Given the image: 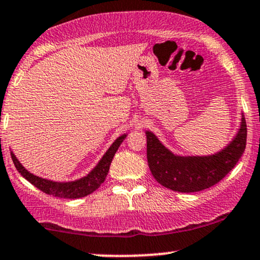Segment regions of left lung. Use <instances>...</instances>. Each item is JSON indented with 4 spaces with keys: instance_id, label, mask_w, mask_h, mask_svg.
Instances as JSON below:
<instances>
[{
    "instance_id": "1",
    "label": "left lung",
    "mask_w": 260,
    "mask_h": 260,
    "mask_svg": "<svg viewBox=\"0 0 260 260\" xmlns=\"http://www.w3.org/2000/svg\"><path fill=\"white\" fill-rule=\"evenodd\" d=\"M145 134L148 165L155 180L175 192L192 193L214 186L235 168L246 149L247 124L242 115L232 142L208 156H178L164 147L154 133L147 131Z\"/></svg>"
}]
</instances>
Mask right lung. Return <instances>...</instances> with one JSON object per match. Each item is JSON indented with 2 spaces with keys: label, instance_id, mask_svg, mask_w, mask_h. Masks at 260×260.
<instances>
[{
  "label": "right lung",
  "instance_id": "1",
  "mask_svg": "<svg viewBox=\"0 0 260 260\" xmlns=\"http://www.w3.org/2000/svg\"><path fill=\"white\" fill-rule=\"evenodd\" d=\"M127 134L118 137L115 142L112 143L111 147L109 148V150L106 151L105 155L101 157L96 166L89 172L88 176L80 178V180L72 181V182H53L45 180V178L38 177V176L30 174L28 170L23 168L22 164L18 161V159L14 156V154L11 151L12 160H13L14 166L18 170L20 175L30 182L31 184H34L35 187L39 188L40 190H43L44 193L49 196L58 197V198H64V199H77L85 197L90 193L94 192L95 189L100 187V184L105 181L107 174H109L110 165H111V161L115 156L116 151L120 148L121 143L123 142V139L126 138Z\"/></svg>",
  "mask_w": 260,
  "mask_h": 260
}]
</instances>
